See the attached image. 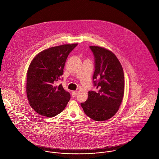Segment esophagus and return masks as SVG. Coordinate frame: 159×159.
Instances as JSON below:
<instances>
[{"instance_id": "esophagus-1", "label": "esophagus", "mask_w": 159, "mask_h": 159, "mask_svg": "<svg viewBox=\"0 0 159 159\" xmlns=\"http://www.w3.org/2000/svg\"><path fill=\"white\" fill-rule=\"evenodd\" d=\"M77 91H72V97H75V96L77 95Z\"/></svg>"}]
</instances>
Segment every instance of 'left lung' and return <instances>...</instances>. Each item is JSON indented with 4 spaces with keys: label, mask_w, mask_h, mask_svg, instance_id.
<instances>
[{
    "label": "left lung",
    "mask_w": 159,
    "mask_h": 159,
    "mask_svg": "<svg viewBox=\"0 0 159 159\" xmlns=\"http://www.w3.org/2000/svg\"><path fill=\"white\" fill-rule=\"evenodd\" d=\"M90 48L95 56L93 80L98 91H89L87 100L81 106L91 119L103 121L113 117L120 108L125 92L124 72L111 51L96 46Z\"/></svg>",
    "instance_id": "8db88e82"
}]
</instances>
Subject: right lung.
I'll use <instances>...</instances> for the list:
<instances>
[{"label":"right lung","mask_w":159,"mask_h":159,"mask_svg":"<svg viewBox=\"0 0 159 159\" xmlns=\"http://www.w3.org/2000/svg\"><path fill=\"white\" fill-rule=\"evenodd\" d=\"M77 43L51 47L38 53L31 62L26 75L29 104L39 115L54 117L61 113L70 95L62 84L55 83L63 74L66 61Z\"/></svg>","instance_id":"right-lung-1"}]
</instances>
